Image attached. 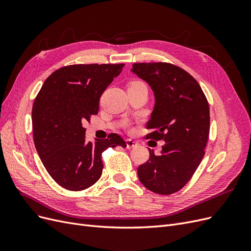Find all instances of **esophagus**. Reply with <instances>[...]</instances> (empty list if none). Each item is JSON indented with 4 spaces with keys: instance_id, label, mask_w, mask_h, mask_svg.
Listing matches in <instances>:
<instances>
[{
    "instance_id": "obj_1",
    "label": "esophagus",
    "mask_w": 251,
    "mask_h": 251,
    "mask_svg": "<svg viewBox=\"0 0 251 251\" xmlns=\"http://www.w3.org/2000/svg\"><path fill=\"white\" fill-rule=\"evenodd\" d=\"M126 149H134V148H136L138 146V142H136V141H134V140H132V139H126Z\"/></svg>"
}]
</instances>
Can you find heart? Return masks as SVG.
Wrapping results in <instances>:
<instances>
[{"label": "heart", "instance_id": "b5f03b06", "mask_svg": "<svg viewBox=\"0 0 251 251\" xmlns=\"http://www.w3.org/2000/svg\"><path fill=\"white\" fill-rule=\"evenodd\" d=\"M133 83H143V82H141V81H133Z\"/></svg>", "mask_w": 251, "mask_h": 251}]
</instances>
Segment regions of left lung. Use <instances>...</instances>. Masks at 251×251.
<instances>
[{"label":"left lung","instance_id":"8db88e82","mask_svg":"<svg viewBox=\"0 0 251 251\" xmlns=\"http://www.w3.org/2000/svg\"><path fill=\"white\" fill-rule=\"evenodd\" d=\"M132 72L146 80L155 96L147 138L165 141L141 164L138 178L150 191L160 195L178 192L191 180L204 157L209 135V105L191 74L169 63L133 64Z\"/></svg>","mask_w":251,"mask_h":251}]
</instances>
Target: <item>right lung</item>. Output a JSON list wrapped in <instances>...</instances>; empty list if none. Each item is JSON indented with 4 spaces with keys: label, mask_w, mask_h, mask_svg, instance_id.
Here are the masks:
<instances>
[{
    "label": "right lung",
    "mask_w": 251,
    "mask_h": 251,
    "mask_svg": "<svg viewBox=\"0 0 251 251\" xmlns=\"http://www.w3.org/2000/svg\"><path fill=\"white\" fill-rule=\"evenodd\" d=\"M125 64L71 65L45 80L32 107L33 140L50 176L69 191H82L100 178L102 151L126 148L117 134L87 142L82 124L100 109L103 91L123 71Z\"/></svg>",
    "instance_id": "right-lung-1"
}]
</instances>
